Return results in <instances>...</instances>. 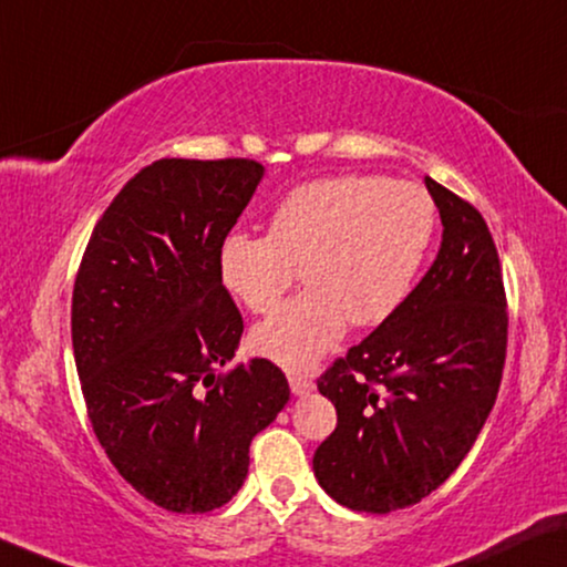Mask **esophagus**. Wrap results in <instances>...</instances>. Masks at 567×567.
I'll return each mask as SVG.
<instances>
[{
  "mask_svg": "<svg viewBox=\"0 0 567 567\" xmlns=\"http://www.w3.org/2000/svg\"><path fill=\"white\" fill-rule=\"evenodd\" d=\"M289 385H291V393L293 395H309L313 390V382L309 378H303V374H289Z\"/></svg>",
  "mask_w": 567,
  "mask_h": 567,
  "instance_id": "1",
  "label": "esophagus"
}]
</instances>
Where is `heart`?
<instances>
[{
    "mask_svg": "<svg viewBox=\"0 0 567 567\" xmlns=\"http://www.w3.org/2000/svg\"><path fill=\"white\" fill-rule=\"evenodd\" d=\"M435 205L405 179L324 177L276 205L268 235L230 233L217 254L225 289L268 313L301 268L307 291L256 327V350L289 370H309L344 337L347 321L374 327L393 317L421 271Z\"/></svg>",
    "mask_w": 567,
    "mask_h": 567,
    "instance_id": "heart-1",
    "label": "heart"
}]
</instances>
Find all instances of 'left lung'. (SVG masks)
Returning <instances> with one entry per match:
<instances>
[{"instance_id": "8db88e82", "label": "left lung", "mask_w": 567, "mask_h": 567, "mask_svg": "<svg viewBox=\"0 0 567 567\" xmlns=\"http://www.w3.org/2000/svg\"><path fill=\"white\" fill-rule=\"evenodd\" d=\"M441 215V248L393 317L319 378L337 429L313 476L354 512L405 509L446 482L499 393L507 299L484 217L423 177Z\"/></svg>"}]
</instances>
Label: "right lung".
Here are the masks:
<instances>
[{"instance_id": "right-lung-1", "label": "right lung", "mask_w": 567, "mask_h": 567, "mask_svg": "<svg viewBox=\"0 0 567 567\" xmlns=\"http://www.w3.org/2000/svg\"><path fill=\"white\" fill-rule=\"evenodd\" d=\"M250 159H159L113 197L73 289V352L93 431L118 474L179 515L228 504L254 435L289 403L268 360L228 374L243 317L217 271L264 179Z\"/></svg>"}]
</instances>
